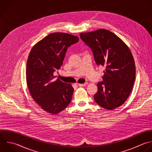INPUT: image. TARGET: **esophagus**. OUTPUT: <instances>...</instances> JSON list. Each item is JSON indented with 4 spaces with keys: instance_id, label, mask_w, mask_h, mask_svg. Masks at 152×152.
<instances>
[{
    "instance_id": "obj_1",
    "label": "esophagus",
    "mask_w": 152,
    "mask_h": 152,
    "mask_svg": "<svg viewBox=\"0 0 152 152\" xmlns=\"http://www.w3.org/2000/svg\"><path fill=\"white\" fill-rule=\"evenodd\" d=\"M77 84L79 86H86V85L88 84V83H85L84 84H79V83H77Z\"/></svg>"
}]
</instances>
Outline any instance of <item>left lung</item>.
Segmentation results:
<instances>
[{"instance_id": "left-lung-1", "label": "left lung", "mask_w": 152, "mask_h": 152, "mask_svg": "<svg viewBox=\"0 0 152 152\" xmlns=\"http://www.w3.org/2000/svg\"><path fill=\"white\" fill-rule=\"evenodd\" d=\"M80 36L93 51L96 64L106 68L103 81L97 83L95 102L107 110L119 107L129 96L135 78L130 50L119 37L105 29L81 33Z\"/></svg>"}]
</instances>
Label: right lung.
<instances>
[{"label": "right lung", "instance_id": "add662e5", "mask_svg": "<svg viewBox=\"0 0 152 152\" xmlns=\"http://www.w3.org/2000/svg\"><path fill=\"white\" fill-rule=\"evenodd\" d=\"M78 41V37L70 34L53 33L30 51L26 69L27 86L35 102L48 113H59L71 101L72 85L55 80L53 72L62 65L68 48Z\"/></svg>", "mask_w": 152, "mask_h": 152}]
</instances>
